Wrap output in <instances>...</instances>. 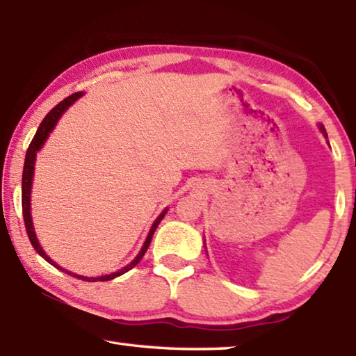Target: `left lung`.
I'll return each mask as SVG.
<instances>
[{
	"mask_svg": "<svg viewBox=\"0 0 356 356\" xmlns=\"http://www.w3.org/2000/svg\"><path fill=\"white\" fill-rule=\"evenodd\" d=\"M318 129H321V131H322L325 138H328V136H327V131H325V129H323V125H318Z\"/></svg>",
	"mask_w": 356,
	"mask_h": 356,
	"instance_id": "1",
	"label": "left lung"
}]
</instances>
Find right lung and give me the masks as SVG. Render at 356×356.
<instances>
[{
	"instance_id": "add662e5",
	"label": "right lung",
	"mask_w": 356,
	"mask_h": 356,
	"mask_svg": "<svg viewBox=\"0 0 356 356\" xmlns=\"http://www.w3.org/2000/svg\"><path fill=\"white\" fill-rule=\"evenodd\" d=\"M83 95V92H75L69 95L67 99H64L61 104H58L53 110L47 114V116L44 118V120H42L38 131H35V135L33 138L31 144H29L28 147V152H26V156H25V166H23V176H22V207H23V220H25V227H26V232H28V237H29V242H31V245L34 246V250L39 252V256H42L45 259V261L48 264H51L53 267H56L58 270H61V272H65L70 276H75V278L78 280H83V281H89V282H95V281H110V280H114L118 278V276L127 273L129 270H131L135 267V265L141 261L144 252L147 251L149 245H150V240H152V236L155 232L156 226L160 225V221L163 220V216L166 215L168 209H165L163 212H161L159 216H156V220L154 221L152 227H150V231L147 234L146 237V242H144V245L141 246L140 252H138L136 257L131 261L129 265H125L124 268L118 270V272L114 273H110V275H104V276H95V278H89V276H83V275H76V273H72L69 272V270H65L63 267H59V265L51 261L50 257H48L45 254V251L42 250V246L39 243L38 237H35V232H34V226H33V218H31V188H33V177H34V165H35V155H38L39 150L42 149V146H44L45 141L48 140V136H50V134L53 131V129H55V125L58 124L59 118L63 116V114L65 113V110L70 105H74L75 102L80 99Z\"/></svg>"
}]
</instances>
